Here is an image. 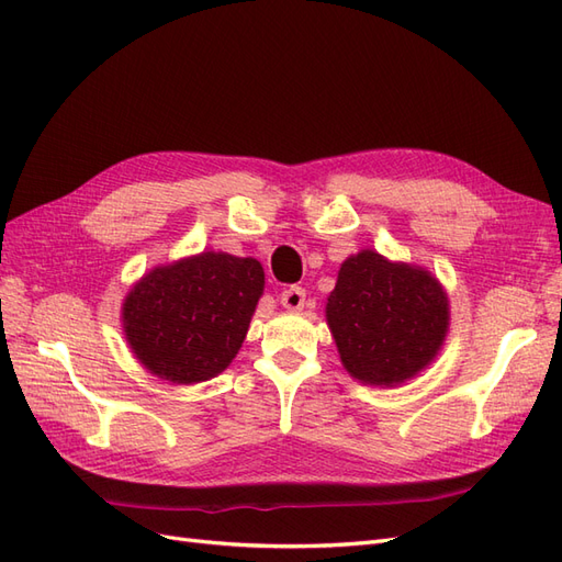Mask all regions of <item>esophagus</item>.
I'll return each mask as SVG.
<instances>
[{
    "label": "esophagus",
    "mask_w": 562,
    "mask_h": 562,
    "mask_svg": "<svg viewBox=\"0 0 562 562\" xmlns=\"http://www.w3.org/2000/svg\"><path fill=\"white\" fill-rule=\"evenodd\" d=\"M304 297H307V293H304V288L291 285V288H285V291L281 293V304H283L285 310L297 312V310L304 307Z\"/></svg>",
    "instance_id": "34e87169"
}]
</instances>
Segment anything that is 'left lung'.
I'll use <instances>...</instances> for the list:
<instances>
[{
	"label": "left lung",
	"instance_id": "left-lung-1",
	"mask_svg": "<svg viewBox=\"0 0 562 562\" xmlns=\"http://www.w3.org/2000/svg\"><path fill=\"white\" fill-rule=\"evenodd\" d=\"M326 318L351 378L394 386L415 378L443 347L450 307L431 271L361 250L339 267Z\"/></svg>",
	"mask_w": 562,
	"mask_h": 562
}]
</instances>
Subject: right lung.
Returning <instances> with one entry per match:
<instances>
[{
  "instance_id": "1",
  "label": "right lung",
  "mask_w": 562,
  "mask_h": 562,
  "mask_svg": "<svg viewBox=\"0 0 562 562\" xmlns=\"http://www.w3.org/2000/svg\"><path fill=\"white\" fill-rule=\"evenodd\" d=\"M262 291V265L229 252L155 267L124 300L126 342L151 375L206 382L239 353Z\"/></svg>"
}]
</instances>
